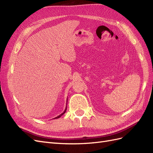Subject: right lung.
<instances>
[{
    "mask_svg": "<svg viewBox=\"0 0 153 153\" xmlns=\"http://www.w3.org/2000/svg\"><path fill=\"white\" fill-rule=\"evenodd\" d=\"M66 108H67V106H66V108H65V110H64V112L63 113H62L61 115H59V116H57V117H55L54 119H58V118H59V117H61V116H62V115L64 114V113H65L66 112Z\"/></svg>",
    "mask_w": 153,
    "mask_h": 153,
    "instance_id": "obj_1",
    "label": "right lung"
}]
</instances>
